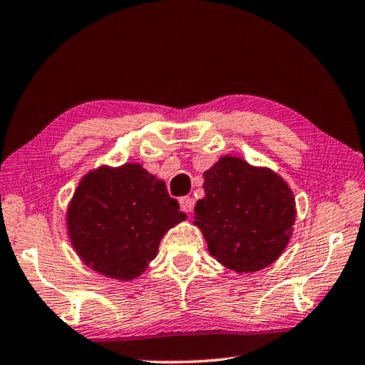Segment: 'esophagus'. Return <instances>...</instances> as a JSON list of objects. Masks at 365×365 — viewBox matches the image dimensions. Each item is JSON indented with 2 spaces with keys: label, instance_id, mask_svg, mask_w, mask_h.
Wrapping results in <instances>:
<instances>
[{
  "label": "esophagus",
  "instance_id": "1",
  "mask_svg": "<svg viewBox=\"0 0 365 365\" xmlns=\"http://www.w3.org/2000/svg\"><path fill=\"white\" fill-rule=\"evenodd\" d=\"M180 205H181V210L189 214V212H192L193 205H195V202H193L192 197H181L180 198Z\"/></svg>",
  "mask_w": 365,
  "mask_h": 365
}]
</instances>
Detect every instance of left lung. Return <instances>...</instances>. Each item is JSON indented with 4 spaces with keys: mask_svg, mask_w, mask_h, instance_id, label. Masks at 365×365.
<instances>
[{
    "mask_svg": "<svg viewBox=\"0 0 365 365\" xmlns=\"http://www.w3.org/2000/svg\"><path fill=\"white\" fill-rule=\"evenodd\" d=\"M203 189L193 224L210 254L235 272H255L276 262L296 215L288 184L271 170L225 155L205 173Z\"/></svg>",
    "mask_w": 365,
    "mask_h": 365,
    "instance_id": "8db88e82",
    "label": "left lung"
}]
</instances>
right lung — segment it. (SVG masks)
<instances>
[{
	"mask_svg": "<svg viewBox=\"0 0 365 365\" xmlns=\"http://www.w3.org/2000/svg\"><path fill=\"white\" fill-rule=\"evenodd\" d=\"M185 219L167 185L138 163L88 173L68 211L72 245L103 276L132 280L158 255L162 236Z\"/></svg>",
	"mask_w": 365,
	"mask_h": 365,
	"instance_id": "add662e5",
	"label": "right lung"
}]
</instances>
